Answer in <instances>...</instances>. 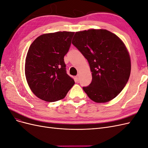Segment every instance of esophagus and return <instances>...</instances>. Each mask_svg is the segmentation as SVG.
Returning a JSON list of instances; mask_svg holds the SVG:
<instances>
[{
    "label": "esophagus",
    "instance_id": "esophagus-1",
    "mask_svg": "<svg viewBox=\"0 0 148 148\" xmlns=\"http://www.w3.org/2000/svg\"><path fill=\"white\" fill-rule=\"evenodd\" d=\"M76 79H77L78 82L79 81V74H78L77 77H76Z\"/></svg>",
    "mask_w": 148,
    "mask_h": 148
}]
</instances>
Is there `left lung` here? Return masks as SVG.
I'll return each mask as SVG.
<instances>
[{"label":"left lung","mask_w":148,"mask_h":148,"mask_svg":"<svg viewBox=\"0 0 148 148\" xmlns=\"http://www.w3.org/2000/svg\"><path fill=\"white\" fill-rule=\"evenodd\" d=\"M72 44L88 61L92 82L84 91L98 103L113 99L126 85L131 72V60L125 44L106 29L76 32Z\"/></svg>","instance_id":"left-lung-1"}]
</instances>
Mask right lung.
I'll use <instances>...</instances> for the list:
<instances>
[{
    "instance_id": "obj_1",
    "label": "right lung",
    "mask_w": 148,
    "mask_h": 148,
    "mask_svg": "<svg viewBox=\"0 0 148 148\" xmlns=\"http://www.w3.org/2000/svg\"><path fill=\"white\" fill-rule=\"evenodd\" d=\"M74 33L44 34L31 44L25 60V76L31 91L39 99L51 102L61 100L75 84L66 74L64 59Z\"/></svg>"
}]
</instances>
